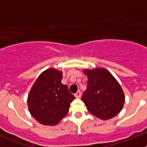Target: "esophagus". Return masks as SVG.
Returning <instances> with one entry per match:
<instances>
[{"label": "esophagus", "instance_id": "34e87169", "mask_svg": "<svg viewBox=\"0 0 147 147\" xmlns=\"http://www.w3.org/2000/svg\"><path fill=\"white\" fill-rule=\"evenodd\" d=\"M81 95H82V93H81L80 91H78V92H76V94H75V96H76V98H80Z\"/></svg>", "mask_w": 147, "mask_h": 147}]
</instances>
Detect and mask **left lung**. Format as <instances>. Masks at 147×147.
<instances>
[{
  "instance_id": "left-lung-1",
  "label": "left lung",
  "mask_w": 147,
  "mask_h": 147,
  "mask_svg": "<svg viewBox=\"0 0 147 147\" xmlns=\"http://www.w3.org/2000/svg\"><path fill=\"white\" fill-rule=\"evenodd\" d=\"M88 76L87 89L82 97L88 111L101 120L114 117L121 111L125 97L114 77L102 68L85 69Z\"/></svg>"
}]
</instances>
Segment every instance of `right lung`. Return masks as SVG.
<instances>
[{"label": "right lung", "mask_w": 147, "mask_h": 147, "mask_svg": "<svg viewBox=\"0 0 147 147\" xmlns=\"http://www.w3.org/2000/svg\"><path fill=\"white\" fill-rule=\"evenodd\" d=\"M62 78L61 71L47 69L40 74L29 93L30 113L41 124H58L68 114L70 103L75 99L68 86L62 84Z\"/></svg>", "instance_id": "obj_1"}]
</instances>
